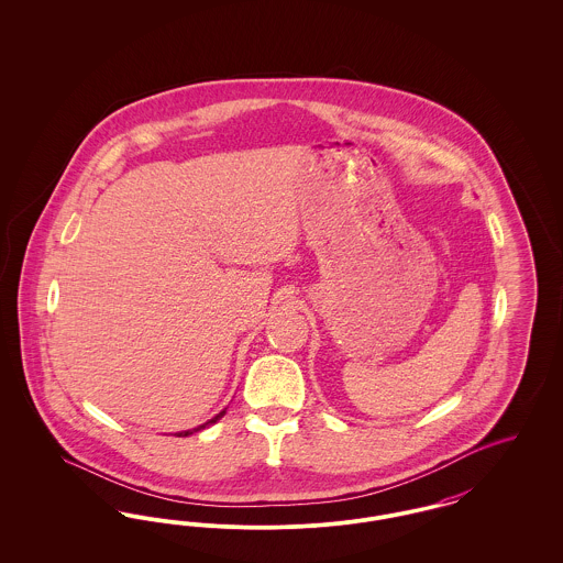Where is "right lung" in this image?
Segmentation results:
<instances>
[{"label":"right lung","instance_id":"right-lung-1","mask_svg":"<svg viewBox=\"0 0 563 563\" xmlns=\"http://www.w3.org/2000/svg\"><path fill=\"white\" fill-rule=\"evenodd\" d=\"M223 413H225V409L223 411H219L214 418H211L209 422H205V424H200V427H196V429L191 430H181V432H177V437H188V434H194V432H198V430L207 429V427H211V424H214L219 418H223Z\"/></svg>","mask_w":563,"mask_h":563}]
</instances>
